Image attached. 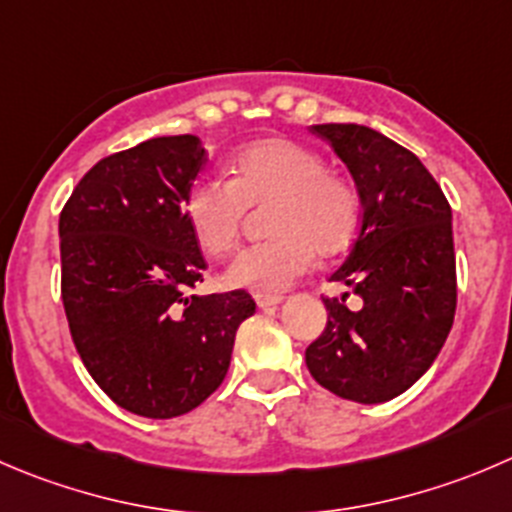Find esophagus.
<instances>
[{"instance_id":"1","label":"esophagus","mask_w":512,"mask_h":512,"mask_svg":"<svg viewBox=\"0 0 512 512\" xmlns=\"http://www.w3.org/2000/svg\"><path fill=\"white\" fill-rule=\"evenodd\" d=\"M255 302H257V307H260V310H270V307L280 305L282 297H260V295H257Z\"/></svg>"}]
</instances>
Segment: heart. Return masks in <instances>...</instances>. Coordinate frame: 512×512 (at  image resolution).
<instances>
[{"label": "heart", "mask_w": 512, "mask_h": 512, "mask_svg": "<svg viewBox=\"0 0 512 512\" xmlns=\"http://www.w3.org/2000/svg\"><path fill=\"white\" fill-rule=\"evenodd\" d=\"M270 205L272 240L242 250L227 267V285L280 297L307 275L315 255L335 257L355 240L362 202L352 182L325 170L310 147L265 137L230 157V182L200 177L185 192V220L197 245L222 257L237 245L250 210Z\"/></svg>", "instance_id": "b5f03b06"}]
</instances>
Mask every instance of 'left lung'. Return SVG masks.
<instances>
[{
  "mask_svg": "<svg viewBox=\"0 0 512 512\" xmlns=\"http://www.w3.org/2000/svg\"><path fill=\"white\" fill-rule=\"evenodd\" d=\"M350 170L362 225L330 280L362 297H322L327 325L305 350L310 375L352 403L398 398L445 345L458 302L453 215L423 162L362 124H315Z\"/></svg>",
  "mask_w": 512,
  "mask_h": 512,
  "instance_id": "8db88e82",
  "label": "left lung"
}]
</instances>
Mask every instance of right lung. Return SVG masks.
I'll return each mask as SVG.
<instances>
[{"label":"right lung","mask_w":512,"mask_h":512,"mask_svg":"<svg viewBox=\"0 0 512 512\" xmlns=\"http://www.w3.org/2000/svg\"><path fill=\"white\" fill-rule=\"evenodd\" d=\"M205 162L200 137H155L99 160L59 215L74 347L99 388L142 418L205 403L255 315L245 290L192 295L207 262L182 205Z\"/></svg>","instance_id":"obj_1"}]
</instances>
